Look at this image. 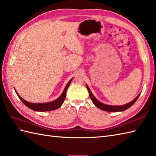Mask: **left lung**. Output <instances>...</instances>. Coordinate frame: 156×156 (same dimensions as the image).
I'll use <instances>...</instances> for the list:
<instances>
[{"mask_svg":"<svg viewBox=\"0 0 156 156\" xmlns=\"http://www.w3.org/2000/svg\"><path fill=\"white\" fill-rule=\"evenodd\" d=\"M86 87H87V89L89 91V96H90V98L92 100V101L93 103V104H94L98 108L101 109L103 111H105V112H123V111H125L126 109H127L128 108H129L131 106H132L135 102L137 101V99L139 98L141 93H140L139 95H138L136 98H135L133 101H130L129 103H126L125 105H107V104H104V103H103L99 101L98 99H97L95 96L93 95V94L92 93V92L91 91V90H90L89 87H88L87 85H86Z\"/></svg>","mask_w":156,"mask_h":156,"instance_id":"left-lung-1","label":"left lung"}]
</instances>
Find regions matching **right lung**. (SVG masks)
I'll list each match as a JSON object with an SVG mask.
<instances>
[{
	"mask_svg": "<svg viewBox=\"0 0 156 156\" xmlns=\"http://www.w3.org/2000/svg\"><path fill=\"white\" fill-rule=\"evenodd\" d=\"M73 80V78L69 81L67 85L65 86V87L63 90L62 94L60 95L59 98H58L57 99L54 100L53 101H50V102H47V103H30L29 101H27L26 100L23 99L21 97H20V95L18 94V93L16 92V89H15V91L16 93V95H18L19 99L21 100V101L25 104L27 107H28L29 109H32L33 111H35V112H49V111H52V110H55L57 109L62 105L64 100L65 99V97H66V92L67 90L69 87V85L71 83Z\"/></svg>",
	"mask_w": 156,
	"mask_h": 156,
	"instance_id": "add662e5",
	"label": "right lung"
}]
</instances>
